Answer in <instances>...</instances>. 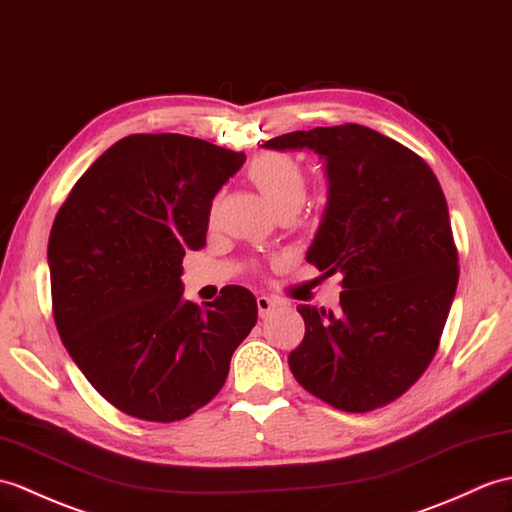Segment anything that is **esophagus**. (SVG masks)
<instances>
[{"mask_svg":"<svg viewBox=\"0 0 512 512\" xmlns=\"http://www.w3.org/2000/svg\"><path fill=\"white\" fill-rule=\"evenodd\" d=\"M275 307H277V303L268 299V296H257V312L261 318H266L272 310H275Z\"/></svg>","mask_w":512,"mask_h":512,"instance_id":"1","label":"esophagus"}]
</instances>
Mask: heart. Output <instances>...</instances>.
Returning a JSON list of instances; mask_svg holds the SVG:
<instances>
[{
	"label": "heart",
	"mask_w": 512,
	"mask_h": 512,
	"mask_svg": "<svg viewBox=\"0 0 512 512\" xmlns=\"http://www.w3.org/2000/svg\"><path fill=\"white\" fill-rule=\"evenodd\" d=\"M248 181L277 213H299L310 192L305 168L290 154H261L248 168Z\"/></svg>",
	"instance_id": "b5f03b06"
}]
</instances>
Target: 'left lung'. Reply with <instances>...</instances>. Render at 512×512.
<instances>
[{
  "label": "left lung",
  "instance_id": "1",
  "mask_svg": "<svg viewBox=\"0 0 512 512\" xmlns=\"http://www.w3.org/2000/svg\"><path fill=\"white\" fill-rule=\"evenodd\" d=\"M268 150H312L325 161L327 207L307 261L342 275L340 310H296L305 338L290 371L344 412L382 408L432 362L458 285L447 200L419 154L373 128L296 130Z\"/></svg>",
  "mask_w": 512,
  "mask_h": 512
}]
</instances>
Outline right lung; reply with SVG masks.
Here are the masks:
<instances>
[{
    "instance_id": "add662e5",
    "label": "right lung",
    "mask_w": 512,
    "mask_h": 512,
    "mask_svg": "<svg viewBox=\"0 0 512 512\" xmlns=\"http://www.w3.org/2000/svg\"><path fill=\"white\" fill-rule=\"evenodd\" d=\"M244 161L196 137L128 135L56 213V329L89 384L130 417L170 423L205 406L257 323L242 285L200 307L183 299L181 281L185 251L205 246L211 202Z\"/></svg>"
}]
</instances>
